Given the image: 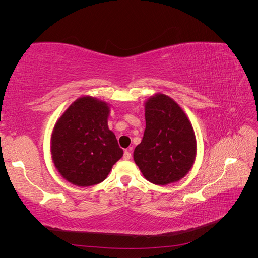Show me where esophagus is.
I'll return each instance as SVG.
<instances>
[{"mask_svg": "<svg viewBox=\"0 0 258 258\" xmlns=\"http://www.w3.org/2000/svg\"><path fill=\"white\" fill-rule=\"evenodd\" d=\"M131 158V153L128 151V150H126L123 152V157H122V159L123 160H129Z\"/></svg>", "mask_w": 258, "mask_h": 258, "instance_id": "1", "label": "esophagus"}]
</instances>
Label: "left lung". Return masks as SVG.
<instances>
[{"instance_id": "1", "label": "left lung", "mask_w": 258, "mask_h": 258, "mask_svg": "<svg viewBox=\"0 0 258 258\" xmlns=\"http://www.w3.org/2000/svg\"><path fill=\"white\" fill-rule=\"evenodd\" d=\"M146 128L134 159L143 176L155 185L178 182L192 168L197 141L188 117L175 101L155 93L144 102Z\"/></svg>"}]
</instances>
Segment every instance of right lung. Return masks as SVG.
<instances>
[{"label": "right lung", "mask_w": 258, "mask_h": 258, "mask_svg": "<svg viewBox=\"0 0 258 258\" xmlns=\"http://www.w3.org/2000/svg\"><path fill=\"white\" fill-rule=\"evenodd\" d=\"M111 105L91 96L76 99L56 121L50 138L51 159L60 175L75 186L103 182L123 155L108 129Z\"/></svg>", "instance_id": "add662e5"}]
</instances>
